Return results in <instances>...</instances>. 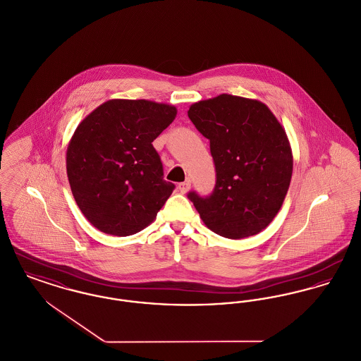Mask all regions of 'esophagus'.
Returning a JSON list of instances; mask_svg holds the SVG:
<instances>
[{
	"label": "esophagus",
	"instance_id": "obj_1",
	"mask_svg": "<svg viewBox=\"0 0 361 361\" xmlns=\"http://www.w3.org/2000/svg\"><path fill=\"white\" fill-rule=\"evenodd\" d=\"M189 188H190V181H189V180L178 184V190H180L183 195H184V193H187V192L189 190Z\"/></svg>",
	"mask_w": 361,
	"mask_h": 361
}]
</instances>
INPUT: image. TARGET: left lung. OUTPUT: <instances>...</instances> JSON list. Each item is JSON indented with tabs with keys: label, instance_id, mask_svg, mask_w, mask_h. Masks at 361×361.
<instances>
[{
	"label": "left lung",
	"instance_id": "left-lung-1",
	"mask_svg": "<svg viewBox=\"0 0 361 361\" xmlns=\"http://www.w3.org/2000/svg\"><path fill=\"white\" fill-rule=\"evenodd\" d=\"M195 127L209 140L216 183L207 197L189 192L214 233L240 240L274 221L291 183V146L271 109L258 100L219 94L189 106Z\"/></svg>",
	"mask_w": 361,
	"mask_h": 361
}]
</instances>
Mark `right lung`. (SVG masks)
<instances>
[{"instance_id":"1","label":"right lung","mask_w":361,"mask_h":361,"mask_svg":"<svg viewBox=\"0 0 361 361\" xmlns=\"http://www.w3.org/2000/svg\"><path fill=\"white\" fill-rule=\"evenodd\" d=\"M169 104L108 100L78 124L66 152L71 193L86 219L127 237L152 224L172 195L153 140L176 118Z\"/></svg>"}]
</instances>
